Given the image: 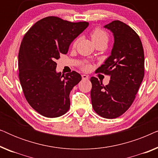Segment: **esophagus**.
Listing matches in <instances>:
<instances>
[{
	"instance_id": "obj_1",
	"label": "esophagus",
	"mask_w": 158,
	"mask_h": 158,
	"mask_svg": "<svg viewBox=\"0 0 158 158\" xmlns=\"http://www.w3.org/2000/svg\"><path fill=\"white\" fill-rule=\"evenodd\" d=\"M82 78H83V80H88V78H89V77L86 75H82Z\"/></svg>"
}]
</instances>
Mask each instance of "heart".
Listing matches in <instances>:
<instances>
[{
	"label": "heart",
	"mask_w": 158,
	"mask_h": 158,
	"mask_svg": "<svg viewBox=\"0 0 158 158\" xmlns=\"http://www.w3.org/2000/svg\"><path fill=\"white\" fill-rule=\"evenodd\" d=\"M90 36H91V39L93 42H94V44H96L98 42H108L109 41V35H108L107 32L104 31V30L101 29V28H95L94 29L92 30V31L90 32ZM77 39L75 40L73 42V47L76 46L77 43ZM91 68V65L89 63H84L83 65H82V69L85 71H88L90 70Z\"/></svg>",
	"instance_id": "1"
}]
</instances>
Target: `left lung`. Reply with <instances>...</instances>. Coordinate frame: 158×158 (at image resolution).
Returning <instances> with one entry per match:
<instances>
[{"instance_id": "8db88e82", "label": "left lung", "mask_w": 158, "mask_h": 158, "mask_svg": "<svg viewBox=\"0 0 158 158\" xmlns=\"http://www.w3.org/2000/svg\"><path fill=\"white\" fill-rule=\"evenodd\" d=\"M113 32L114 44L111 55L96 72L109 75L103 85L90 77L91 103L95 112L106 118H117L125 113L135 101L144 75V49L139 36L122 21L116 20L106 25Z\"/></svg>"}]
</instances>
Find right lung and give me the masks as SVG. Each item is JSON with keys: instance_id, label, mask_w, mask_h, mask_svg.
<instances>
[{"instance_id": "obj_1", "label": "right lung", "mask_w": 158, "mask_h": 158, "mask_svg": "<svg viewBox=\"0 0 158 158\" xmlns=\"http://www.w3.org/2000/svg\"><path fill=\"white\" fill-rule=\"evenodd\" d=\"M47 16L32 26L23 36L19 52V77L27 102L41 115L56 118L70 109V93L81 81L78 73H56L60 55L88 26Z\"/></svg>"}]
</instances>
